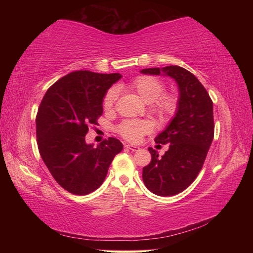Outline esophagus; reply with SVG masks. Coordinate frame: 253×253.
Wrapping results in <instances>:
<instances>
[{
  "instance_id": "1",
  "label": "esophagus",
  "mask_w": 253,
  "mask_h": 253,
  "mask_svg": "<svg viewBox=\"0 0 253 253\" xmlns=\"http://www.w3.org/2000/svg\"><path fill=\"white\" fill-rule=\"evenodd\" d=\"M125 148H127L128 150H130V151H138V150L140 149V148L137 147V146H132V144H126Z\"/></svg>"
}]
</instances>
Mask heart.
I'll use <instances>...</instances> for the list:
<instances>
[{
	"instance_id": "1",
	"label": "heart",
	"mask_w": 253,
	"mask_h": 253,
	"mask_svg": "<svg viewBox=\"0 0 253 253\" xmlns=\"http://www.w3.org/2000/svg\"><path fill=\"white\" fill-rule=\"evenodd\" d=\"M132 92L140 96L141 100L150 103V111L160 117L168 120L173 117L178 110V98L173 93H163L165 85L158 77L141 75L132 79L128 84ZM118 98L116 88H111L104 95L103 107L106 111L114 107ZM118 133L131 142H139L152 130V124L149 121H124L117 128Z\"/></svg>"
}]
</instances>
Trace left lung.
I'll return each mask as SVG.
<instances>
[{
    "mask_svg": "<svg viewBox=\"0 0 253 253\" xmlns=\"http://www.w3.org/2000/svg\"><path fill=\"white\" fill-rule=\"evenodd\" d=\"M141 73L164 74L178 84V110L155 138L159 147L169 144V150L159 158L157 150L149 148L151 162L142 169L143 182L150 191L174 196L192 184L206 161L214 137L213 102L195 75L180 66L146 68Z\"/></svg>",
    "mask_w": 253,
    "mask_h": 253,
    "instance_id": "1",
    "label": "left lung"
}]
</instances>
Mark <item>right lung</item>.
Instances as JSON below:
<instances>
[{
  "label": "right lung",
  "instance_id": "obj_1",
  "mask_svg": "<svg viewBox=\"0 0 253 253\" xmlns=\"http://www.w3.org/2000/svg\"><path fill=\"white\" fill-rule=\"evenodd\" d=\"M121 74L73 72L47 89L36 117L39 152L53 178L73 195L94 191L123 143L110 137L98 147L85 143L91 125H98L103 98Z\"/></svg>",
  "mask_w": 253,
  "mask_h": 253
}]
</instances>
